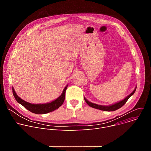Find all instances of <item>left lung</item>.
I'll return each instance as SVG.
<instances>
[{"instance_id": "obj_1", "label": "left lung", "mask_w": 151, "mask_h": 151, "mask_svg": "<svg viewBox=\"0 0 151 151\" xmlns=\"http://www.w3.org/2000/svg\"><path fill=\"white\" fill-rule=\"evenodd\" d=\"M136 87L135 88V89L134 90V91L130 94H129L127 97H126L124 100L119 101V102H117L115 104H111V105H109V106H103V105H99V104H95V103H93L90 101H89L88 100H87V99H86L85 97H84V99H85V102L87 103L88 105H89L90 106H91V107H93V108H95V109H99V110H101V111H107V112H110V111H115L119 108H121V107L124 105L125 104V103L127 102V101L128 100V99L130 98L132 95L134 94V93H135L136 91Z\"/></svg>"}]
</instances>
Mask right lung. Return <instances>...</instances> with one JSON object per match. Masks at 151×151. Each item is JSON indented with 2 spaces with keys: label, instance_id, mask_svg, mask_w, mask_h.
Listing matches in <instances>:
<instances>
[{
  "label": "right lung",
  "instance_id": "obj_1",
  "mask_svg": "<svg viewBox=\"0 0 151 151\" xmlns=\"http://www.w3.org/2000/svg\"><path fill=\"white\" fill-rule=\"evenodd\" d=\"M68 86V85L66 86L61 96L56 100L51 101V103H47L45 104H32L23 100L17 96L13 87L12 93L17 101L23 106L26 109L29 111L36 114H45L56 110L62 105L64 101V99H65V93Z\"/></svg>",
  "mask_w": 151,
  "mask_h": 151
}]
</instances>
